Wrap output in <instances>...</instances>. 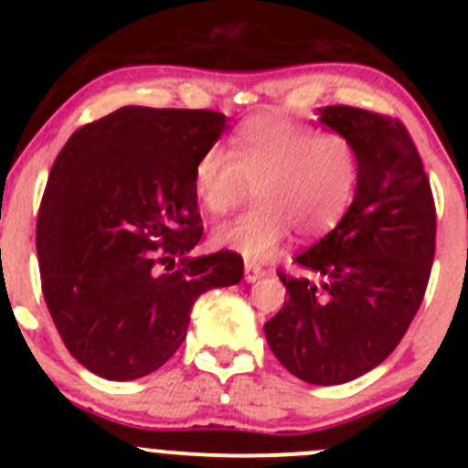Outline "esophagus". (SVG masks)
<instances>
[{"instance_id": "esophagus-1", "label": "esophagus", "mask_w": 468, "mask_h": 468, "mask_svg": "<svg viewBox=\"0 0 468 468\" xmlns=\"http://www.w3.org/2000/svg\"><path fill=\"white\" fill-rule=\"evenodd\" d=\"M262 276H264V269L261 267V264H253V262L244 264V281L247 282L261 281Z\"/></svg>"}]
</instances>
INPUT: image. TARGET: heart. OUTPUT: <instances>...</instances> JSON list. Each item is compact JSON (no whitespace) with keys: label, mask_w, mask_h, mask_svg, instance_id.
I'll return each instance as SVG.
<instances>
[{"label":"heart","mask_w":468,"mask_h":468,"mask_svg":"<svg viewBox=\"0 0 468 468\" xmlns=\"http://www.w3.org/2000/svg\"><path fill=\"white\" fill-rule=\"evenodd\" d=\"M360 151L344 133H317L278 112H261L235 129L230 151L210 146L197 158L192 187L212 215L233 210L249 190L258 206L215 229L217 247L264 262L292 235L330 233L360 183Z\"/></svg>","instance_id":"obj_1"}]
</instances>
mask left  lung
I'll return each instance as SVG.
<instances>
[{"mask_svg":"<svg viewBox=\"0 0 468 468\" xmlns=\"http://www.w3.org/2000/svg\"><path fill=\"white\" fill-rule=\"evenodd\" d=\"M319 122L360 151V183L344 219L278 271L290 299L264 324L269 348L310 385H342L376 369L403 339L435 261L437 215L421 155L399 120L353 106L319 108Z\"/></svg>","mask_w":468,"mask_h":468,"instance_id":"obj_1","label":"left lung"}]
</instances>
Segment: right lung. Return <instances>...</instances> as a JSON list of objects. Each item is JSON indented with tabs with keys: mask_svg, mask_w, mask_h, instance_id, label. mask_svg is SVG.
<instances>
[{
	"mask_svg": "<svg viewBox=\"0 0 468 468\" xmlns=\"http://www.w3.org/2000/svg\"><path fill=\"white\" fill-rule=\"evenodd\" d=\"M226 115L124 106L60 149L37 212L42 294L68 351L106 380L176 353L207 290L242 281L233 251L190 258L204 235L192 169Z\"/></svg>",
	"mask_w": 468,
	"mask_h": 468,
	"instance_id": "add662e5",
	"label": "right lung"
}]
</instances>
